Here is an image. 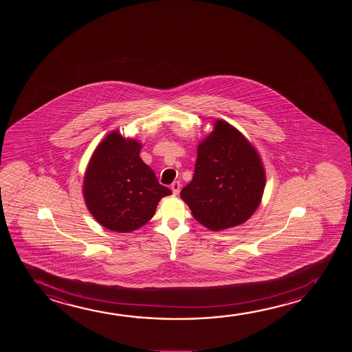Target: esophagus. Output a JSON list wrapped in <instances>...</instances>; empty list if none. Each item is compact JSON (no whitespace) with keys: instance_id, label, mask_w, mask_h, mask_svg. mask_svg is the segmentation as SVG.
Returning <instances> with one entry per match:
<instances>
[{"instance_id":"esophagus-1","label":"esophagus","mask_w":352,"mask_h":352,"mask_svg":"<svg viewBox=\"0 0 352 352\" xmlns=\"http://www.w3.org/2000/svg\"><path fill=\"white\" fill-rule=\"evenodd\" d=\"M180 183L179 182H174L172 185H170V188H172V192L174 193V195H178L179 192H180Z\"/></svg>"}]
</instances>
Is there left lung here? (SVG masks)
I'll return each mask as SVG.
<instances>
[{
    "mask_svg": "<svg viewBox=\"0 0 352 352\" xmlns=\"http://www.w3.org/2000/svg\"><path fill=\"white\" fill-rule=\"evenodd\" d=\"M265 169L255 148L226 121L198 145L191 183L180 192L193 217L212 231L245 222L260 206Z\"/></svg>",
    "mask_w": 352,
    "mask_h": 352,
    "instance_id": "obj_1",
    "label": "left lung"
}]
</instances>
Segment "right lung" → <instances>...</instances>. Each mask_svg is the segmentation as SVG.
<instances>
[{"label": "right lung", "mask_w": 352, "mask_h": 352, "mask_svg": "<svg viewBox=\"0 0 352 352\" xmlns=\"http://www.w3.org/2000/svg\"><path fill=\"white\" fill-rule=\"evenodd\" d=\"M142 145L111 132L97 146L84 177L87 209L102 226L131 232L154 217L157 203L172 191L159 183L140 157Z\"/></svg>", "instance_id": "add662e5"}]
</instances>
